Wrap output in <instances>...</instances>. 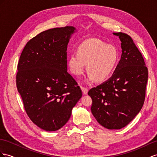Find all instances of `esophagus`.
<instances>
[{"label":"esophagus","instance_id":"esophagus-1","mask_svg":"<svg viewBox=\"0 0 157 157\" xmlns=\"http://www.w3.org/2000/svg\"><path fill=\"white\" fill-rule=\"evenodd\" d=\"M82 92H83V94L84 95L87 94V93H88V89H87V88L83 87H82Z\"/></svg>","mask_w":157,"mask_h":157}]
</instances>
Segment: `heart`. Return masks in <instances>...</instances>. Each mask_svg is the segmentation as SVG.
Instances as JSON below:
<instances>
[{
    "label": "heart",
    "mask_w": 157,
    "mask_h": 157,
    "mask_svg": "<svg viewBox=\"0 0 157 157\" xmlns=\"http://www.w3.org/2000/svg\"><path fill=\"white\" fill-rule=\"evenodd\" d=\"M119 60V52L114 46L98 38L85 40L78 46L77 53L67 59V66L73 74L81 75L87 64L88 81L107 79L113 73Z\"/></svg>",
    "instance_id": "b5f03b06"
}]
</instances>
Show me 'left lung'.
<instances>
[{
  "mask_svg": "<svg viewBox=\"0 0 157 157\" xmlns=\"http://www.w3.org/2000/svg\"><path fill=\"white\" fill-rule=\"evenodd\" d=\"M119 36L122 54L114 73L106 82L88 91L92 99L91 113L108 129H120L141 109L145 98L148 70L141 53L127 34Z\"/></svg>",
  "mask_w": 157,
  "mask_h": 157,
  "instance_id": "obj_1",
  "label": "left lung"
}]
</instances>
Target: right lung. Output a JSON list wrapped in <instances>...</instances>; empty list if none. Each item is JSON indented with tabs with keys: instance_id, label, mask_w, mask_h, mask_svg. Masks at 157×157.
Segmentation results:
<instances>
[{
	"instance_id": "right-lung-1",
	"label": "right lung",
	"mask_w": 157,
	"mask_h": 157,
	"mask_svg": "<svg viewBox=\"0 0 157 157\" xmlns=\"http://www.w3.org/2000/svg\"><path fill=\"white\" fill-rule=\"evenodd\" d=\"M75 32L73 26L44 31L27 42L19 59L18 91L32 121L46 131L62 128L82 96L67 72V44Z\"/></svg>"
}]
</instances>
